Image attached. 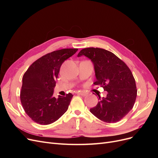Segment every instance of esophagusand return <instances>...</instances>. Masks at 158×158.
Here are the masks:
<instances>
[{"label": "esophagus", "mask_w": 158, "mask_h": 158, "mask_svg": "<svg viewBox=\"0 0 158 158\" xmlns=\"http://www.w3.org/2000/svg\"><path fill=\"white\" fill-rule=\"evenodd\" d=\"M77 94H79V95H82V96H85V95H87V94H86V93L84 92H82V91H79V92H77Z\"/></svg>", "instance_id": "obj_1"}]
</instances>
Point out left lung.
I'll return each instance as SVG.
<instances>
[{
	"mask_svg": "<svg viewBox=\"0 0 158 158\" xmlns=\"http://www.w3.org/2000/svg\"><path fill=\"white\" fill-rule=\"evenodd\" d=\"M85 55L93 62L96 81L95 85L107 91L106 98L99 97L97 106L90 112L103 122L117 123L125 117L135 105L137 89L131 70L113 52L101 48L88 47L78 56Z\"/></svg>",
	"mask_w": 158,
	"mask_h": 158,
	"instance_id": "obj_1",
	"label": "left lung"
}]
</instances>
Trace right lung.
I'll use <instances>...</instances> for the list:
<instances>
[{
    "instance_id": "1",
    "label": "right lung",
    "mask_w": 158,
    "mask_h": 158,
    "mask_svg": "<svg viewBox=\"0 0 158 158\" xmlns=\"http://www.w3.org/2000/svg\"><path fill=\"white\" fill-rule=\"evenodd\" d=\"M78 49L52 51L38 59L23 76L20 101L31 120L40 125H49L67 111L73 95L52 96L53 88L64 61L75 54Z\"/></svg>"
}]
</instances>
